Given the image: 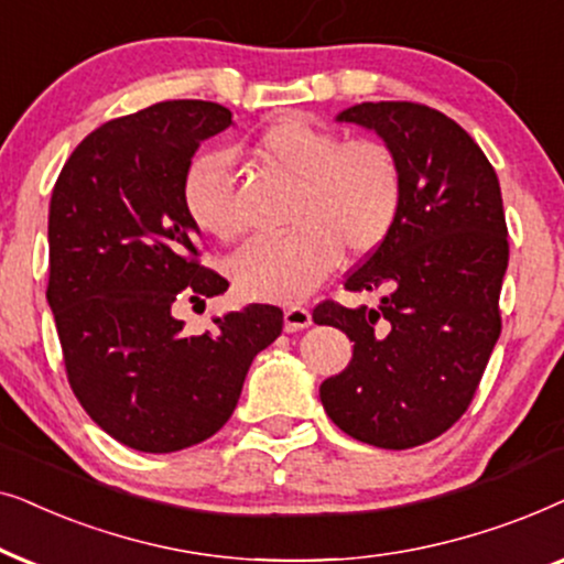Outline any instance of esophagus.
Listing matches in <instances>:
<instances>
[{
	"label": "esophagus",
	"mask_w": 564,
	"mask_h": 564,
	"mask_svg": "<svg viewBox=\"0 0 564 564\" xmlns=\"http://www.w3.org/2000/svg\"><path fill=\"white\" fill-rule=\"evenodd\" d=\"M283 322H286L289 333H296V329L312 325V312L306 310V306H289V310L283 312Z\"/></svg>",
	"instance_id": "34e87169"
}]
</instances>
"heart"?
<instances>
[{
    "label": "heart",
    "instance_id": "b5f03b06",
    "mask_svg": "<svg viewBox=\"0 0 564 564\" xmlns=\"http://www.w3.org/2000/svg\"><path fill=\"white\" fill-rule=\"evenodd\" d=\"M265 167L291 180L283 235L254 237L229 258V275L247 296L296 302L348 252L384 242L402 208L400 156L381 139L340 141L335 131L286 118L252 141ZM183 204L191 221L214 239H231L239 216L221 154L198 156L185 172Z\"/></svg>",
    "mask_w": 564,
    "mask_h": 564
}]
</instances>
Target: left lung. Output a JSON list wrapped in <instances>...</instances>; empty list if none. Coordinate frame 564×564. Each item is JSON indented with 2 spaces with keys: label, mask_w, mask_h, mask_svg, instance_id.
<instances>
[{
  "label": "left lung",
  "mask_w": 564,
  "mask_h": 564,
  "mask_svg": "<svg viewBox=\"0 0 564 564\" xmlns=\"http://www.w3.org/2000/svg\"><path fill=\"white\" fill-rule=\"evenodd\" d=\"M337 120L394 149L404 195L392 231L345 281L348 291H384L381 304L325 302L312 314L352 343L350 364L322 381L319 400L350 438L400 452L467 412L500 337V183L475 139L427 105L360 102Z\"/></svg>",
  "instance_id": "8db88e82"
}]
</instances>
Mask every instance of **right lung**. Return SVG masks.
Segmentation results:
<instances>
[{"label":"right lung","instance_id":"right-lung-1","mask_svg":"<svg viewBox=\"0 0 564 564\" xmlns=\"http://www.w3.org/2000/svg\"><path fill=\"white\" fill-rule=\"evenodd\" d=\"M231 126L219 102L167 100L95 129L66 160L48 208V306L69 384L123 446L170 454L231 417L252 358L283 312L250 304L185 335L175 306L229 289L198 262L183 180L200 141Z\"/></svg>","mask_w":564,"mask_h":564}]
</instances>
